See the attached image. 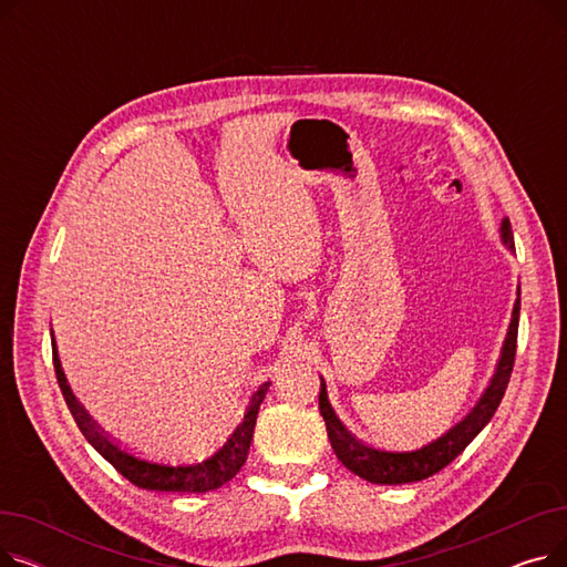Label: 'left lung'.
<instances>
[{
    "label": "left lung",
    "mask_w": 567,
    "mask_h": 567,
    "mask_svg": "<svg viewBox=\"0 0 567 567\" xmlns=\"http://www.w3.org/2000/svg\"><path fill=\"white\" fill-rule=\"evenodd\" d=\"M501 236L505 244L513 248V227L511 220L505 218L501 225ZM517 329H519V299L513 310V321L508 329V338H505L501 361L496 365V374L492 383L487 385L485 395L475 409L466 415L462 423H457L451 432H445L441 439L432 441L421 451H381L374 445H368L351 436L344 425L338 421L336 411L329 404V395H326V383L321 379L319 391V411L323 415L326 432H329V441L333 445V453L338 460L355 475L374 483V485H404V483H419L430 478V475L439 473L441 468L449 466L466 445L481 434V430L492 421L494 411L498 409L505 389L515 365V351H517Z\"/></svg>",
    "instance_id": "left-lung-1"
}]
</instances>
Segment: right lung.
I'll return each mask as SVG.
<instances>
[{"mask_svg": "<svg viewBox=\"0 0 567 567\" xmlns=\"http://www.w3.org/2000/svg\"><path fill=\"white\" fill-rule=\"evenodd\" d=\"M52 363H54L59 389H62V395L73 413L80 432L84 434V439L92 443L94 449L135 487L156 489V492L202 494V492H212V489H218L225 483H229L248 460L257 413L266 398L268 385H271V383L259 385V391L252 395L250 406L244 415V423L234 430V434L227 439V443L216 455L206 457L202 462H193V464H169V462H152V460L137 457L133 451L124 449V445H118V441L110 439L92 419H89L84 406L71 393V385L66 383L62 363H59L56 347H52Z\"/></svg>", "mask_w": 567, "mask_h": 567, "instance_id": "obj_1", "label": "right lung"}]
</instances>
